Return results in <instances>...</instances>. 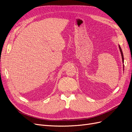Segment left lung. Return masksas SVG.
<instances>
[{"label": "left lung", "instance_id": "obj_1", "mask_svg": "<svg viewBox=\"0 0 132 132\" xmlns=\"http://www.w3.org/2000/svg\"><path fill=\"white\" fill-rule=\"evenodd\" d=\"M118 47H119V51H120V52H121V55H122V62H123V63H124V57H123V52H122V49H121V47H120V46H119V45H118ZM123 70H124V64L123 65Z\"/></svg>", "mask_w": 132, "mask_h": 132}]
</instances>
